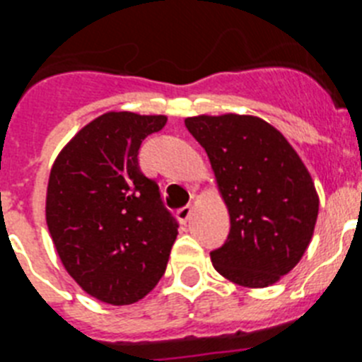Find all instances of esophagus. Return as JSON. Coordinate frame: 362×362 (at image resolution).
Instances as JSON below:
<instances>
[{"label": "esophagus", "instance_id": "esophagus-1", "mask_svg": "<svg viewBox=\"0 0 362 362\" xmlns=\"http://www.w3.org/2000/svg\"><path fill=\"white\" fill-rule=\"evenodd\" d=\"M192 206H183V209H179L177 210V217H179V221H181V223H187L188 219H190V216H192Z\"/></svg>", "mask_w": 362, "mask_h": 362}]
</instances>
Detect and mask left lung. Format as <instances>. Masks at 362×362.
<instances>
[{"label":"left lung","instance_id":"1","mask_svg":"<svg viewBox=\"0 0 362 362\" xmlns=\"http://www.w3.org/2000/svg\"><path fill=\"white\" fill-rule=\"evenodd\" d=\"M209 153L230 214L225 245L210 252L221 276L248 288L277 283L312 241L319 197L310 172L283 134L255 116L185 119Z\"/></svg>","mask_w":362,"mask_h":362}]
</instances>
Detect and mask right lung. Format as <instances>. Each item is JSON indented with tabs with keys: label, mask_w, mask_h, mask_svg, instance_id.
<instances>
[{
	"label": "right lung",
	"mask_w": 362,
	"mask_h": 362,
	"mask_svg": "<svg viewBox=\"0 0 362 362\" xmlns=\"http://www.w3.org/2000/svg\"><path fill=\"white\" fill-rule=\"evenodd\" d=\"M166 116L107 112L59 152L47 187V226L63 267L88 296L132 305L159 283L177 221L139 168L146 136Z\"/></svg>",
	"instance_id": "obj_1"
}]
</instances>
